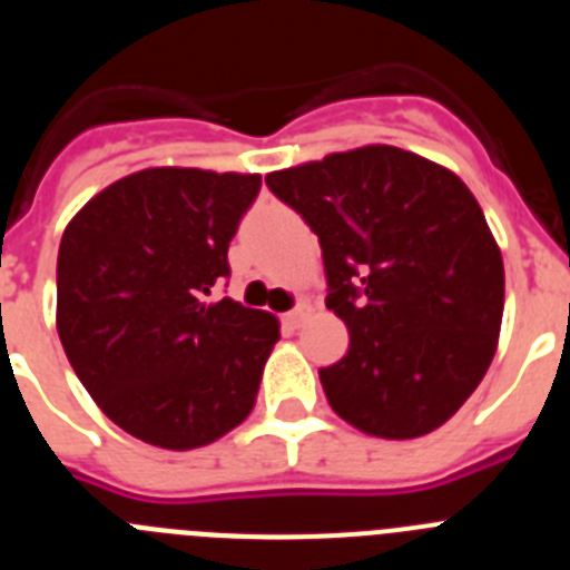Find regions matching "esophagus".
I'll return each instance as SVG.
<instances>
[{
    "mask_svg": "<svg viewBox=\"0 0 570 570\" xmlns=\"http://www.w3.org/2000/svg\"><path fill=\"white\" fill-rule=\"evenodd\" d=\"M308 316H311V308H308V305H299V308L288 311V314L282 316V322H285V325H288V328H299L302 322L308 320Z\"/></svg>",
    "mask_w": 570,
    "mask_h": 570,
    "instance_id": "34e87169",
    "label": "esophagus"
}]
</instances>
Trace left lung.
<instances>
[{"mask_svg":"<svg viewBox=\"0 0 570 570\" xmlns=\"http://www.w3.org/2000/svg\"><path fill=\"white\" fill-rule=\"evenodd\" d=\"M268 188L322 245L328 305L351 345L320 367L336 416L380 440H416L465 405L502 328L505 268L454 170L394 145L274 170Z\"/></svg>","mask_w":570,"mask_h":570,"instance_id":"obj_1","label":"left lung"}]
</instances>
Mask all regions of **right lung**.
Instances as JSON below:
<instances>
[{
  "label": "right lung",
  "mask_w": 570,
  "mask_h": 570,
  "mask_svg": "<svg viewBox=\"0 0 570 570\" xmlns=\"http://www.w3.org/2000/svg\"><path fill=\"white\" fill-rule=\"evenodd\" d=\"M259 174L145 168L82 205L57 259V331L110 422L194 451L254 411L279 320L216 285Z\"/></svg>",
  "instance_id": "add662e5"
}]
</instances>
